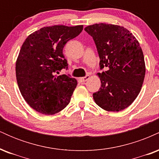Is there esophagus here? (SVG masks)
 Returning a JSON list of instances; mask_svg holds the SVG:
<instances>
[{"mask_svg":"<svg viewBox=\"0 0 159 159\" xmlns=\"http://www.w3.org/2000/svg\"><path fill=\"white\" fill-rule=\"evenodd\" d=\"M89 78H90V76L89 75H87V76H85V77H82V78H81V80L83 82H85V81H87V80L89 79Z\"/></svg>","mask_w":159,"mask_h":159,"instance_id":"obj_1","label":"esophagus"}]
</instances>
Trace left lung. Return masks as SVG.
<instances>
[{
	"label": "left lung",
	"instance_id": "8db88e82",
	"mask_svg": "<svg viewBox=\"0 0 159 159\" xmlns=\"http://www.w3.org/2000/svg\"><path fill=\"white\" fill-rule=\"evenodd\" d=\"M93 39L100 58L97 73L101 87L93 94L96 105L107 111L129 107L139 94L146 66L141 47L133 34L123 26L95 24L84 28Z\"/></svg>",
	"mask_w": 159,
	"mask_h": 159
}]
</instances>
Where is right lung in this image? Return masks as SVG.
<instances>
[{
  "instance_id": "1",
  "label": "right lung",
  "mask_w": 159,
  "mask_h": 159,
  "mask_svg": "<svg viewBox=\"0 0 159 159\" xmlns=\"http://www.w3.org/2000/svg\"><path fill=\"white\" fill-rule=\"evenodd\" d=\"M82 30L83 25L44 27L30 34L21 45L16 63V80L23 98L35 111L52 115L69 105L77 80L55 73L68 69L63 47Z\"/></svg>"
}]
</instances>
